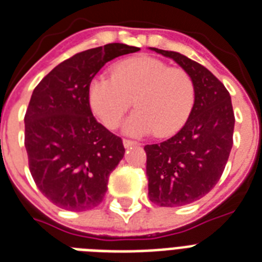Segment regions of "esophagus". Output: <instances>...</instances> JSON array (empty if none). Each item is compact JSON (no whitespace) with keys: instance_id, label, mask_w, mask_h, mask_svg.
<instances>
[{"instance_id":"34e87169","label":"esophagus","mask_w":262,"mask_h":262,"mask_svg":"<svg viewBox=\"0 0 262 262\" xmlns=\"http://www.w3.org/2000/svg\"><path fill=\"white\" fill-rule=\"evenodd\" d=\"M123 145H125V148H129V147H135V145H139V143H137V141H133V140L123 139Z\"/></svg>"}]
</instances>
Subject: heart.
Returning <instances> with one entry per match:
<instances>
[{
  "label": "heart",
  "mask_w": 262,
  "mask_h": 262,
  "mask_svg": "<svg viewBox=\"0 0 262 262\" xmlns=\"http://www.w3.org/2000/svg\"><path fill=\"white\" fill-rule=\"evenodd\" d=\"M194 99V83L186 71L148 55L119 61L111 76H96L88 87L91 110L108 129L118 127L133 100L136 111L123 126L132 136L174 135L189 118Z\"/></svg>",
  "instance_id": "obj_1"
}]
</instances>
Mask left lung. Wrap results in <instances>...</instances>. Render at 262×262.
I'll return each instance as SVG.
<instances>
[{
	"label": "left lung",
	"instance_id": "1",
	"mask_svg": "<svg viewBox=\"0 0 262 262\" xmlns=\"http://www.w3.org/2000/svg\"><path fill=\"white\" fill-rule=\"evenodd\" d=\"M174 59L193 79L194 106L183 127L160 144L145 145L148 195L160 207H182L212 190L232 148L231 96L207 68L185 55L151 47Z\"/></svg>",
	"mask_w": 262,
	"mask_h": 262
}]
</instances>
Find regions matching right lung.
Instances as JSON below:
<instances>
[{
  "label": "right lung",
  "instance_id": "obj_1",
  "mask_svg": "<svg viewBox=\"0 0 262 262\" xmlns=\"http://www.w3.org/2000/svg\"><path fill=\"white\" fill-rule=\"evenodd\" d=\"M139 50L108 43L81 51L57 65L32 92L24 117L28 166L39 190L57 207L81 212L103 201L125 148L92 115L88 87L104 63Z\"/></svg>",
  "mask_w": 262,
  "mask_h": 262
}]
</instances>
